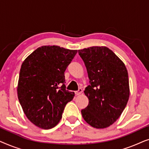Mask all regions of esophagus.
I'll use <instances>...</instances> for the list:
<instances>
[{"instance_id": "34e87169", "label": "esophagus", "mask_w": 149, "mask_h": 149, "mask_svg": "<svg viewBox=\"0 0 149 149\" xmlns=\"http://www.w3.org/2000/svg\"><path fill=\"white\" fill-rule=\"evenodd\" d=\"M82 92H83V89H81V88H79L78 90L76 91H74L75 94H76V95H80Z\"/></svg>"}]
</instances>
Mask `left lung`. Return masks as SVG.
I'll return each instance as SVG.
<instances>
[{"instance_id":"1","label":"left lung","mask_w":149,"mask_h":149,"mask_svg":"<svg viewBox=\"0 0 149 149\" xmlns=\"http://www.w3.org/2000/svg\"><path fill=\"white\" fill-rule=\"evenodd\" d=\"M78 52L89 79V85L84 91L89 104L81 110V114L92 127H107L118 119L129 100L127 68L106 47H91Z\"/></svg>"}]
</instances>
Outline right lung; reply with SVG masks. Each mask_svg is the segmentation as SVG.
Segmentation results:
<instances>
[{"instance_id": "add662e5", "label": "right lung", "mask_w": 149, "mask_h": 149, "mask_svg": "<svg viewBox=\"0 0 149 149\" xmlns=\"http://www.w3.org/2000/svg\"><path fill=\"white\" fill-rule=\"evenodd\" d=\"M77 53L58 46H42L24 61L18 99L26 117L37 127H55L66 104L74 97V93L66 89L64 72Z\"/></svg>"}]
</instances>
